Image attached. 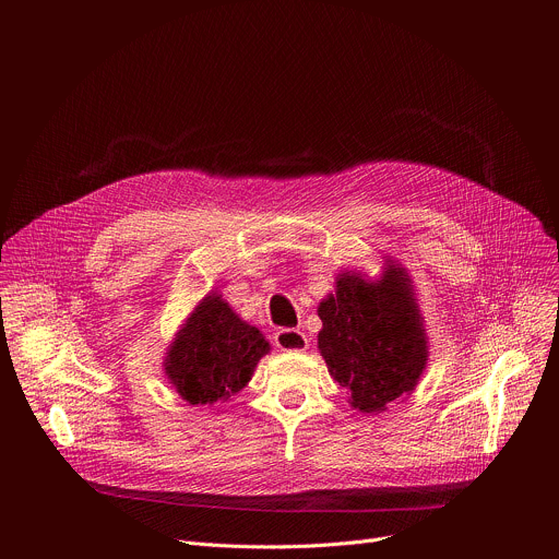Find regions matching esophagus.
Returning a JSON list of instances; mask_svg holds the SVG:
<instances>
[{
  "instance_id": "obj_1",
  "label": "esophagus",
  "mask_w": 559,
  "mask_h": 559,
  "mask_svg": "<svg viewBox=\"0 0 559 559\" xmlns=\"http://www.w3.org/2000/svg\"><path fill=\"white\" fill-rule=\"evenodd\" d=\"M274 345L281 352H305L309 347V338L300 330H278L274 334Z\"/></svg>"
}]
</instances>
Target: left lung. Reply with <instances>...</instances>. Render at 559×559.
Returning a JSON list of instances; mask_svg holds the SVG:
<instances>
[{"instance_id":"1","label":"left lung","mask_w":559,"mask_h":559,"mask_svg":"<svg viewBox=\"0 0 559 559\" xmlns=\"http://www.w3.org/2000/svg\"><path fill=\"white\" fill-rule=\"evenodd\" d=\"M318 316V349L354 409L380 414L416 389L429 345L405 267L386 261L373 283L356 272L338 274L336 294L323 298Z\"/></svg>"}]
</instances>
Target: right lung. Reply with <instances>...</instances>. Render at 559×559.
<instances>
[{
  "label": "right lung",
  "instance_id": "right-lung-1",
  "mask_svg": "<svg viewBox=\"0 0 559 559\" xmlns=\"http://www.w3.org/2000/svg\"><path fill=\"white\" fill-rule=\"evenodd\" d=\"M267 352L265 336L212 292L177 332L164 369L186 403L214 405L241 391Z\"/></svg>",
  "mask_w": 559,
  "mask_h": 559
}]
</instances>
